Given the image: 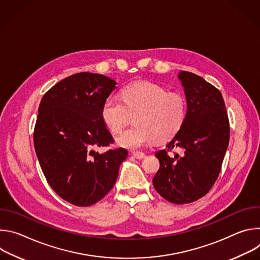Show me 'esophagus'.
I'll return each instance as SVG.
<instances>
[{
	"mask_svg": "<svg viewBox=\"0 0 260 260\" xmlns=\"http://www.w3.org/2000/svg\"><path fill=\"white\" fill-rule=\"evenodd\" d=\"M134 157H136L137 159H142L145 157V153L144 152H140V151H135L132 153Z\"/></svg>",
	"mask_w": 260,
	"mask_h": 260,
	"instance_id": "1",
	"label": "esophagus"
}]
</instances>
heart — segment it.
I'll list each match as a JSON object with an SVG mask.
<instances>
[{
	"label": "heart",
	"instance_id": "1",
	"mask_svg": "<svg viewBox=\"0 0 260 260\" xmlns=\"http://www.w3.org/2000/svg\"><path fill=\"white\" fill-rule=\"evenodd\" d=\"M122 103L108 98L101 109L104 124L113 134H119L136 115L135 127L122 133L117 143L137 150L155 141L172 139L182 127L187 115V102L180 92H169L151 82H137L121 90Z\"/></svg>",
	"mask_w": 260,
	"mask_h": 260
}]
</instances>
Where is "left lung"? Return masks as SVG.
<instances>
[{
    "label": "left lung",
    "instance_id": "8db88e82",
    "mask_svg": "<svg viewBox=\"0 0 260 260\" xmlns=\"http://www.w3.org/2000/svg\"><path fill=\"white\" fill-rule=\"evenodd\" d=\"M187 102L181 129L155 156L159 170L152 182L170 203L189 204L206 196L216 182L230 142V121L221 92L193 73L178 75ZM178 147L181 154H172ZM172 152V154H170Z\"/></svg>",
    "mask_w": 260,
    "mask_h": 260
}]
</instances>
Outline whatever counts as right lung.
I'll use <instances>...</instances> for the list:
<instances>
[{
    "instance_id": "obj_1",
    "label": "right lung",
    "mask_w": 260,
    "mask_h": 260,
    "mask_svg": "<svg viewBox=\"0 0 260 260\" xmlns=\"http://www.w3.org/2000/svg\"><path fill=\"white\" fill-rule=\"evenodd\" d=\"M116 81L101 74L77 73L42 98L34 129V146L50 187L62 200L88 207L114 186L124 148L94 151L114 143L101 118L104 102Z\"/></svg>"
}]
</instances>
